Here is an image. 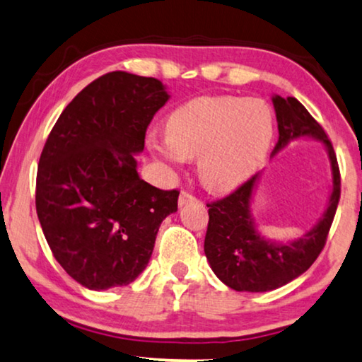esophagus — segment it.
<instances>
[{
	"mask_svg": "<svg viewBox=\"0 0 362 362\" xmlns=\"http://www.w3.org/2000/svg\"><path fill=\"white\" fill-rule=\"evenodd\" d=\"M194 201H196V197H194L192 194H189V192H181V194H180V199H177V206L185 207V206H187V204L194 202Z\"/></svg>",
	"mask_w": 362,
	"mask_h": 362,
	"instance_id": "1",
	"label": "esophagus"
}]
</instances>
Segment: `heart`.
<instances>
[{
  "label": "heart",
  "mask_w": 362,
  "mask_h": 362,
  "mask_svg": "<svg viewBox=\"0 0 362 362\" xmlns=\"http://www.w3.org/2000/svg\"><path fill=\"white\" fill-rule=\"evenodd\" d=\"M165 134V139L146 137V148L156 160L177 168L186 158H197V175L209 189L233 191L268 158L274 112L256 98H197L170 114Z\"/></svg>",
  "instance_id": "b5f03b06"
}]
</instances>
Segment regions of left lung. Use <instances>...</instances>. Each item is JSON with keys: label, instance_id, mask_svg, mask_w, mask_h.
<instances>
[{"label": "left lung", "instance_id": "1", "mask_svg": "<svg viewBox=\"0 0 362 362\" xmlns=\"http://www.w3.org/2000/svg\"><path fill=\"white\" fill-rule=\"evenodd\" d=\"M279 139L272 156L294 140L312 139L327 151L332 170V191L323 216L305 233L292 240H271L259 232L251 206L263 171L228 197L207 204L209 225L204 253L225 286L238 292H268L303 274L327 242L339 201V170L327 134L296 98L272 94Z\"/></svg>", "mask_w": 362, "mask_h": 362}]
</instances>
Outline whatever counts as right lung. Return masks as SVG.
<instances>
[{
  "label": "right lung",
  "instance_id": "right-lung-1",
  "mask_svg": "<svg viewBox=\"0 0 362 362\" xmlns=\"http://www.w3.org/2000/svg\"><path fill=\"white\" fill-rule=\"evenodd\" d=\"M170 93L156 78L107 73L60 114L42 150L35 209L55 259L91 291L127 286L153 253L177 191L139 176L135 155Z\"/></svg>",
  "mask_w": 362,
  "mask_h": 362
}]
</instances>
